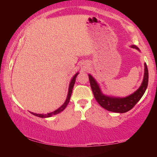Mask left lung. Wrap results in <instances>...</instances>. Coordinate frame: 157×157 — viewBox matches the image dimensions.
I'll return each instance as SVG.
<instances>
[{"mask_svg": "<svg viewBox=\"0 0 157 157\" xmlns=\"http://www.w3.org/2000/svg\"><path fill=\"white\" fill-rule=\"evenodd\" d=\"M131 47L133 48L139 50V48L136 46H132ZM89 78L93 94H94L95 100H97V102L99 103L101 107L108 111H112V112L125 113L127 111L131 110L145 94L148 84V69L147 64L145 63L144 78H143L141 86L134 94L123 98L109 97L103 95L95 79L91 75H89Z\"/></svg>", "mask_w": 157, "mask_h": 157, "instance_id": "8db88e82", "label": "left lung"}]
</instances>
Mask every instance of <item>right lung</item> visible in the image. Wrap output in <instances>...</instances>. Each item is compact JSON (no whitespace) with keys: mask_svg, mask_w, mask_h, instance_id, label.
<instances>
[{"mask_svg":"<svg viewBox=\"0 0 157 157\" xmlns=\"http://www.w3.org/2000/svg\"><path fill=\"white\" fill-rule=\"evenodd\" d=\"M78 75V73L75 74V76H74L73 78H72V79H71L70 85H69L68 94L67 98H66V102L63 103V105L62 106H61V107L59 109H57V110H55V111H53V112L47 113V114H37V113H32V112H30V113H33V115L36 116L41 117V118H48V117H50V116H52L56 115V114L60 113L61 111H62L64 110V109L66 107V106H67V105L68 104L69 101H70V98H71V94H72V91H73V86H74V84H75L76 77H77V75Z\"/></svg>","mask_w":157,"mask_h":157,"instance_id":"right-lung-1","label":"right lung"}]
</instances>
